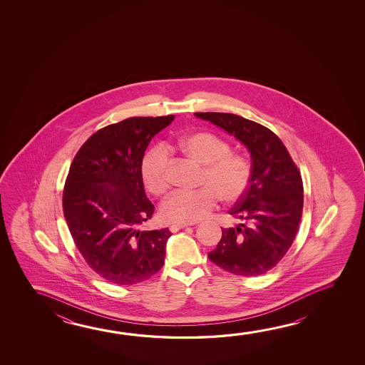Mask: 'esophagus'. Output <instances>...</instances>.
Segmentation results:
<instances>
[{
  "label": "esophagus",
  "mask_w": 365,
  "mask_h": 365,
  "mask_svg": "<svg viewBox=\"0 0 365 365\" xmlns=\"http://www.w3.org/2000/svg\"><path fill=\"white\" fill-rule=\"evenodd\" d=\"M188 225H190V224H172L169 230H172V232H178V230H183V228L188 227Z\"/></svg>",
  "instance_id": "esophagus-1"
}]
</instances>
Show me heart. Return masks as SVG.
Returning a JSON list of instances; mask_svg holds the SVG:
<instances>
[{
    "instance_id": "b5f03b06",
    "label": "heart",
    "mask_w": 365,
    "mask_h": 365,
    "mask_svg": "<svg viewBox=\"0 0 365 365\" xmlns=\"http://www.w3.org/2000/svg\"><path fill=\"white\" fill-rule=\"evenodd\" d=\"M178 148L204 165L196 191H175L161 205V217L168 223H195L217 207L222 198L236 204L249 190L251 164L242 155L232 153L230 145L211 132H193L180 138ZM141 175L148 191L161 196L169 190V151L158 145L145 155Z\"/></svg>"
}]
</instances>
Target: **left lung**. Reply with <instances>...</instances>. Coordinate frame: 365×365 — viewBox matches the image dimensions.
I'll list each match as a JSON object with an SVG mask.
<instances>
[{
  "label": "left lung",
  "mask_w": 365,
  "mask_h": 365,
  "mask_svg": "<svg viewBox=\"0 0 365 365\" xmlns=\"http://www.w3.org/2000/svg\"><path fill=\"white\" fill-rule=\"evenodd\" d=\"M233 135L249 148L252 167L249 190L230 214L242 222L222 228V238L207 256L232 274L255 277L274 268L299 230L304 187L279 137L259 123L230 113H195Z\"/></svg>",
  "instance_id": "obj_1"
}]
</instances>
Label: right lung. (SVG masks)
<instances>
[{"label":"right lung","instance_id":"right-lung-1","mask_svg":"<svg viewBox=\"0 0 365 365\" xmlns=\"http://www.w3.org/2000/svg\"><path fill=\"white\" fill-rule=\"evenodd\" d=\"M174 115L133 116L97 130L71 163L63 210L84 262L119 286L146 281L164 265L168 228L138 230L154 215L141 163L148 143Z\"/></svg>","mask_w":365,"mask_h":365}]
</instances>
